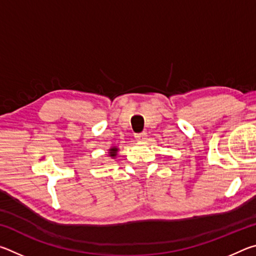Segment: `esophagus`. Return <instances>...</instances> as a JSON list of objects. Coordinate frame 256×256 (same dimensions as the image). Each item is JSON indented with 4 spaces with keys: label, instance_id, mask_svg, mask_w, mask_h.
<instances>
[{
    "label": "esophagus",
    "instance_id": "1",
    "mask_svg": "<svg viewBox=\"0 0 256 256\" xmlns=\"http://www.w3.org/2000/svg\"><path fill=\"white\" fill-rule=\"evenodd\" d=\"M136 138L138 141H144L146 138V133H136Z\"/></svg>",
    "mask_w": 256,
    "mask_h": 256
}]
</instances>
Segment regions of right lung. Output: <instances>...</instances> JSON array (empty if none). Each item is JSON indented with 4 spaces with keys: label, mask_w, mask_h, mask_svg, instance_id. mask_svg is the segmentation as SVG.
I'll return each mask as SVG.
<instances>
[{
    "label": "right lung",
    "mask_w": 256,
    "mask_h": 256,
    "mask_svg": "<svg viewBox=\"0 0 256 256\" xmlns=\"http://www.w3.org/2000/svg\"><path fill=\"white\" fill-rule=\"evenodd\" d=\"M108 151H110V152H108V156H110V157H112V158H115L116 154H118V148H116V146H112V148H110Z\"/></svg>",
    "instance_id": "1"
}]
</instances>
